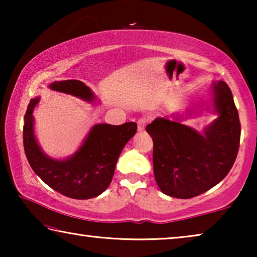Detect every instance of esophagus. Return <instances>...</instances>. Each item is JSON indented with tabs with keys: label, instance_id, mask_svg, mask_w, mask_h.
<instances>
[{
	"label": "esophagus",
	"instance_id": "esophagus-1",
	"mask_svg": "<svg viewBox=\"0 0 257 257\" xmlns=\"http://www.w3.org/2000/svg\"><path fill=\"white\" fill-rule=\"evenodd\" d=\"M147 123V119L146 118H141L137 121V127H138V132H143L145 129Z\"/></svg>",
	"mask_w": 257,
	"mask_h": 257
}]
</instances>
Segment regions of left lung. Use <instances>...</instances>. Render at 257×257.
Wrapping results in <instances>:
<instances>
[{"instance_id":"obj_1","label":"left lung","mask_w":257,"mask_h":257,"mask_svg":"<svg viewBox=\"0 0 257 257\" xmlns=\"http://www.w3.org/2000/svg\"><path fill=\"white\" fill-rule=\"evenodd\" d=\"M213 107L217 118L198 133L180 123L184 116L156 118L146 127L153 139V169L165 195L191 198L205 193L228 175L240 142V121L229 86L214 82Z\"/></svg>"}]
</instances>
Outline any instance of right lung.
Returning <instances> with one entry per match:
<instances>
[{"mask_svg": "<svg viewBox=\"0 0 257 257\" xmlns=\"http://www.w3.org/2000/svg\"><path fill=\"white\" fill-rule=\"evenodd\" d=\"M49 87L87 102L95 99L89 87L79 80L54 81ZM38 102V97L30 101L24 123L25 153L34 172L67 197L88 199L101 195L111 184L119 155L136 134L137 124H95L75 154L66 160H55L44 154L35 137L33 111Z\"/></svg>", "mask_w": 257, "mask_h": 257, "instance_id": "1", "label": "right lung"}]
</instances>
